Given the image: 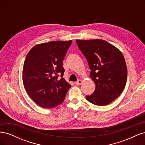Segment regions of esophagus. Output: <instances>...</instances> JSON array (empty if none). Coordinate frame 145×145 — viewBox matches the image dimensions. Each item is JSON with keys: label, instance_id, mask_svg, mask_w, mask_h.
Segmentation results:
<instances>
[{"label": "esophagus", "instance_id": "obj_1", "mask_svg": "<svg viewBox=\"0 0 145 145\" xmlns=\"http://www.w3.org/2000/svg\"><path fill=\"white\" fill-rule=\"evenodd\" d=\"M82 81L81 80H77V81H76V84L77 85H80L81 83H82Z\"/></svg>", "mask_w": 145, "mask_h": 145}]
</instances>
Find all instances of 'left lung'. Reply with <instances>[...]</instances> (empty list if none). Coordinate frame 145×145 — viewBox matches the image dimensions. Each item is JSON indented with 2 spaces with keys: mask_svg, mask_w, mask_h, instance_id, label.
Returning a JSON list of instances; mask_svg holds the SVG:
<instances>
[{
  "mask_svg": "<svg viewBox=\"0 0 145 145\" xmlns=\"http://www.w3.org/2000/svg\"><path fill=\"white\" fill-rule=\"evenodd\" d=\"M91 69L90 76L95 84L94 93L86 95L88 101L104 106L119 96L126 85L128 71L121 51L103 40H76Z\"/></svg>",
  "mask_w": 145,
  "mask_h": 145,
  "instance_id": "8db88e82",
  "label": "left lung"
}]
</instances>
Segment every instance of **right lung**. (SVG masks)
<instances>
[{
  "label": "right lung",
  "instance_id": "right-lung-1",
  "mask_svg": "<svg viewBox=\"0 0 145 145\" xmlns=\"http://www.w3.org/2000/svg\"><path fill=\"white\" fill-rule=\"evenodd\" d=\"M72 42L41 43L34 46L26 57L24 85L29 97L42 108H51L62 103L71 87L63 77V61Z\"/></svg>",
  "mask_w": 145,
  "mask_h": 145
}]
</instances>
